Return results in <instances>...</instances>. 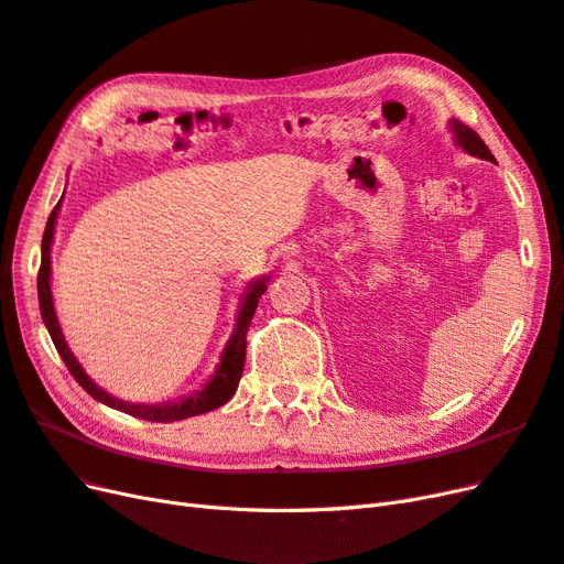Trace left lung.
Returning a JSON list of instances; mask_svg holds the SVG:
<instances>
[{
  "label": "left lung",
  "mask_w": 564,
  "mask_h": 564,
  "mask_svg": "<svg viewBox=\"0 0 564 564\" xmlns=\"http://www.w3.org/2000/svg\"><path fill=\"white\" fill-rule=\"evenodd\" d=\"M449 131L454 133V143H456L460 150H464V152H468V155L494 162V155L489 152V148L482 143L480 135H477L470 127L460 124L458 119H452V122H449Z\"/></svg>",
  "instance_id": "obj_1"
}]
</instances>
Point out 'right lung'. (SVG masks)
I'll use <instances>...</instances> for the list:
<instances>
[{
    "mask_svg": "<svg viewBox=\"0 0 564 564\" xmlns=\"http://www.w3.org/2000/svg\"><path fill=\"white\" fill-rule=\"evenodd\" d=\"M61 202L58 199L56 209L51 212L46 228H44V237H42V265H40V275H37V294H40V311H42V319L48 329L51 340L58 350V355L63 357V362L67 367V371L73 373L75 381L89 392V395L98 402H104L117 412H124L129 416L135 419H145V421H158V423H172V421H181V419H191L197 414H207L212 409L224 406L237 390V383L242 379L245 371V357H247V332L251 317L256 313V305H259V299L265 294L268 289V275L256 278L247 284L242 301H240V311H237V319H235V329L228 338V344L220 352V362L216 365L212 379L204 383L202 388L193 390L191 395L178 398V400H169V402H124L110 392H106L100 386L94 383V379L89 377L87 371L82 369V365L77 362V357L73 355V350L67 348L65 336L61 332V324L54 311V296H51V245H54V232H56V218L61 212Z\"/></svg>",
    "mask_w": 564,
    "mask_h": 564,
    "instance_id": "obj_1",
    "label": "right lung"
}]
</instances>
